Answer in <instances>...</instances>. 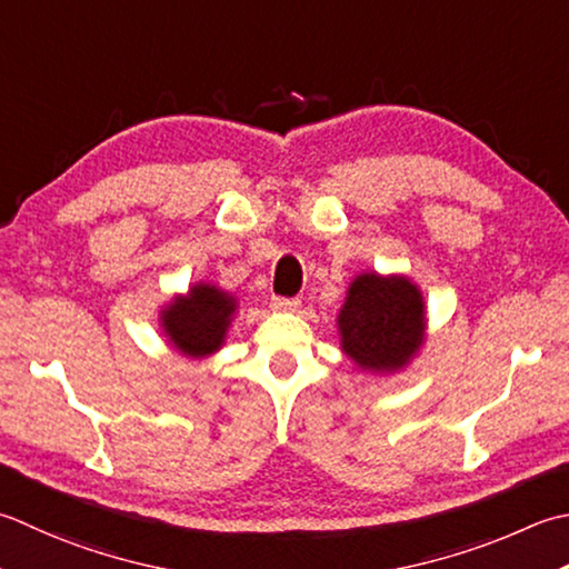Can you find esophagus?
<instances>
[{
	"instance_id": "obj_1",
	"label": "esophagus",
	"mask_w": 569,
	"mask_h": 569,
	"mask_svg": "<svg viewBox=\"0 0 569 569\" xmlns=\"http://www.w3.org/2000/svg\"><path fill=\"white\" fill-rule=\"evenodd\" d=\"M300 306L298 298H286V296H273L271 298V308L273 310H296Z\"/></svg>"
}]
</instances>
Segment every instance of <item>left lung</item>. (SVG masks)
<instances>
[{
    "label": "left lung",
    "mask_w": 569,
    "mask_h": 569,
    "mask_svg": "<svg viewBox=\"0 0 569 569\" xmlns=\"http://www.w3.org/2000/svg\"><path fill=\"white\" fill-rule=\"evenodd\" d=\"M342 350L362 370H397L419 348L425 303L407 278L358 276L340 310Z\"/></svg>",
    "instance_id": "obj_1"
}]
</instances>
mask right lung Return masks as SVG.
Instances as JSON below:
<instances>
[{"label":"right lung","mask_w":569,"mask_h":569,"mask_svg":"<svg viewBox=\"0 0 569 569\" xmlns=\"http://www.w3.org/2000/svg\"><path fill=\"white\" fill-rule=\"evenodd\" d=\"M233 308H237L233 298L219 288L194 286L187 298H177L164 310V332L174 348L202 358L214 352L224 340Z\"/></svg>","instance_id":"obj_1"}]
</instances>
